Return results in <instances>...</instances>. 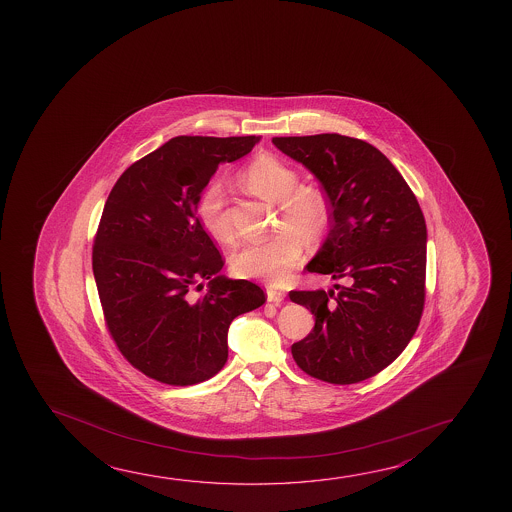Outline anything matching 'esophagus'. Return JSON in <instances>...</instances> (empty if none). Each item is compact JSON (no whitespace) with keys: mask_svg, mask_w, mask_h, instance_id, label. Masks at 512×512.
I'll return each instance as SVG.
<instances>
[{"mask_svg":"<svg viewBox=\"0 0 512 512\" xmlns=\"http://www.w3.org/2000/svg\"><path fill=\"white\" fill-rule=\"evenodd\" d=\"M266 294H268V302L271 303H280L285 298L284 291H278L275 287H268Z\"/></svg>","mask_w":512,"mask_h":512,"instance_id":"34e87169","label":"esophagus"}]
</instances>
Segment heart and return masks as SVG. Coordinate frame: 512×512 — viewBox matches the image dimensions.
Instances as JSON below:
<instances>
[{"instance_id":"obj_1","label":"heart","mask_w":512,"mask_h":512,"mask_svg":"<svg viewBox=\"0 0 512 512\" xmlns=\"http://www.w3.org/2000/svg\"><path fill=\"white\" fill-rule=\"evenodd\" d=\"M239 180L250 191L280 203L275 237L264 243L244 244L232 255V271L237 277L257 278L280 284L302 259L305 241L314 243L327 232L330 210L327 198L316 187L300 185L298 173L282 160L260 155L248 164ZM200 227L219 243L234 239L227 212L225 185L212 180L196 200Z\"/></svg>"}]
</instances>
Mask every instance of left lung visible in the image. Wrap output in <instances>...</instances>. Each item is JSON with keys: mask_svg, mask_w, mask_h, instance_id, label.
Segmentation results:
<instances>
[{"mask_svg": "<svg viewBox=\"0 0 512 512\" xmlns=\"http://www.w3.org/2000/svg\"><path fill=\"white\" fill-rule=\"evenodd\" d=\"M302 162L327 196L330 232L310 273L336 291H291L314 314L309 336L291 346L298 368L328 384L375 377L405 350L425 307L427 225L418 200L382 151L339 134L273 137Z\"/></svg>", "mask_w": 512, "mask_h": 512, "instance_id": "8db88e82", "label": "left lung"}]
</instances>
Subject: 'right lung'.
I'll list each match as a JSON object with an SVG mask.
<instances>
[{
    "mask_svg": "<svg viewBox=\"0 0 512 512\" xmlns=\"http://www.w3.org/2000/svg\"><path fill=\"white\" fill-rule=\"evenodd\" d=\"M259 137L180 135L119 176L94 235L93 271L109 334L146 377L193 386L228 359L230 323L266 294L228 280L216 243L200 227L196 200L221 162L252 151ZM202 279V299L192 291Z\"/></svg>",
    "mask_w": 512,
    "mask_h": 512,
    "instance_id": "right-lung-1",
    "label": "right lung"
}]
</instances>
